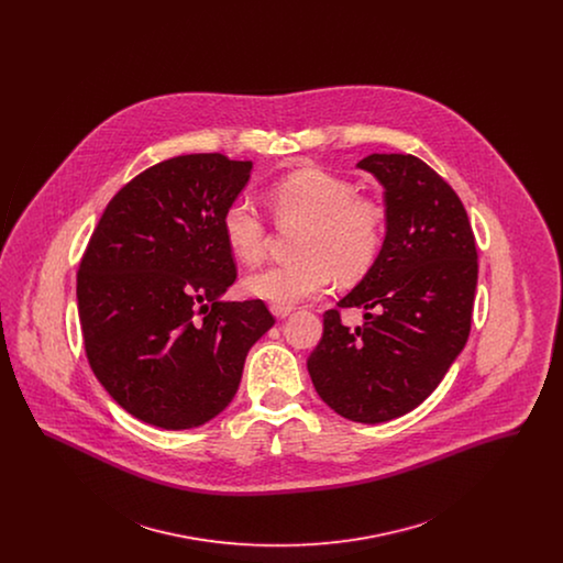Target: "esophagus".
I'll return each instance as SVG.
<instances>
[{"label":"esophagus","mask_w":563,"mask_h":563,"mask_svg":"<svg viewBox=\"0 0 563 563\" xmlns=\"http://www.w3.org/2000/svg\"><path fill=\"white\" fill-rule=\"evenodd\" d=\"M269 312L276 317V319H287L291 314V308L287 306H269Z\"/></svg>","instance_id":"34e87169"}]
</instances>
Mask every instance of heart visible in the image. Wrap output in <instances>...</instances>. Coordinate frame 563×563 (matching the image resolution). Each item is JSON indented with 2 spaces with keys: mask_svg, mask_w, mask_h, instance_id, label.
<instances>
[{
  "mask_svg": "<svg viewBox=\"0 0 563 563\" xmlns=\"http://www.w3.org/2000/svg\"><path fill=\"white\" fill-rule=\"evenodd\" d=\"M269 202L283 225H306L297 246L301 260L246 276L242 287L251 297L289 308L324 294L333 276L352 283L374 266L386 213L346 179L321 168H301L272 186ZM221 230L242 264L255 266L264 260L268 228L249 198H234L225 207Z\"/></svg>",
  "mask_w": 563,
  "mask_h": 563,
  "instance_id": "heart-1",
  "label": "heart"
}]
</instances>
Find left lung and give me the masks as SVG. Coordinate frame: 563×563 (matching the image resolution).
I'll list each match as a JSON object with an SVG mask.
<instances>
[{
  "mask_svg": "<svg viewBox=\"0 0 563 563\" xmlns=\"http://www.w3.org/2000/svg\"><path fill=\"white\" fill-rule=\"evenodd\" d=\"M356 166L384 188L386 236L374 266L338 301L365 308V322L350 329L327 310L308 372L335 413L379 424L424 401L464 349L479 266L464 205L427 162L372 154Z\"/></svg>",
  "mask_w": 563,
  "mask_h": 563,
  "instance_id": "8db88e82",
  "label": "left lung"
}]
</instances>
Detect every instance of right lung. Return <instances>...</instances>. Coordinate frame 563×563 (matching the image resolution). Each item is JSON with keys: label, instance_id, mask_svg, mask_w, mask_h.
Masks as SVG:
<instances>
[{"label": "right lung", "instance_id": "add662e5", "mask_svg": "<svg viewBox=\"0 0 563 563\" xmlns=\"http://www.w3.org/2000/svg\"><path fill=\"white\" fill-rule=\"evenodd\" d=\"M253 162L189 154L120 189L78 269L84 349L109 397L141 422L196 429L234 399L244 358L274 324L236 280L221 214Z\"/></svg>", "mask_w": 563, "mask_h": 563}]
</instances>
